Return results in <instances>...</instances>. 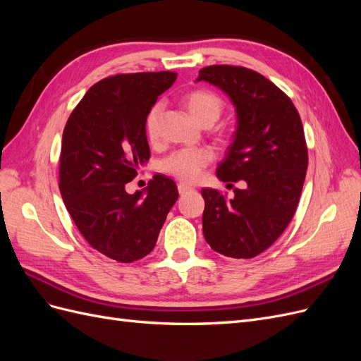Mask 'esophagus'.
Here are the masks:
<instances>
[{
  "label": "esophagus",
  "instance_id": "34e87169",
  "mask_svg": "<svg viewBox=\"0 0 361 361\" xmlns=\"http://www.w3.org/2000/svg\"><path fill=\"white\" fill-rule=\"evenodd\" d=\"M178 191H179V194H185V192H188V191H192V188L188 187V185H185V183H179L178 185Z\"/></svg>",
  "mask_w": 361,
  "mask_h": 361
}]
</instances>
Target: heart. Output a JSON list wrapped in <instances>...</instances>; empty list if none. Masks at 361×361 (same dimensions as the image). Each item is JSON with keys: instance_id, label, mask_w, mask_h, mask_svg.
Returning a JSON list of instances; mask_svg holds the SVG:
<instances>
[{"instance_id": "b5f03b06", "label": "heart", "mask_w": 361, "mask_h": 361, "mask_svg": "<svg viewBox=\"0 0 361 361\" xmlns=\"http://www.w3.org/2000/svg\"><path fill=\"white\" fill-rule=\"evenodd\" d=\"M183 104L191 116L204 126H211L223 113V101L220 96L206 89H194L183 96ZM161 105L154 104L146 114L145 129L149 140H155L158 134V118ZM214 159V154L207 147L180 149L161 161V170L169 176L182 182H195Z\"/></svg>"}]
</instances>
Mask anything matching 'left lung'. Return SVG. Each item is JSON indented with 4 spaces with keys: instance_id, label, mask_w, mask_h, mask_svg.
Masks as SVG:
<instances>
[{
    "instance_id": "8db88e82",
    "label": "left lung",
    "mask_w": 361,
    "mask_h": 361,
    "mask_svg": "<svg viewBox=\"0 0 361 361\" xmlns=\"http://www.w3.org/2000/svg\"><path fill=\"white\" fill-rule=\"evenodd\" d=\"M199 81L220 87L236 106L238 128L216 176L235 195L203 188V235L216 253L251 259L274 244L297 211L307 171V145L290 97L264 75L214 64Z\"/></svg>"
}]
</instances>
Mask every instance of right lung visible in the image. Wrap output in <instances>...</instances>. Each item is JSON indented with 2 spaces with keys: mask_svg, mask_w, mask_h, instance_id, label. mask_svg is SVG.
Wrapping results in <instances>:
<instances>
[{
  "mask_svg": "<svg viewBox=\"0 0 361 361\" xmlns=\"http://www.w3.org/2000/svg\"><path fill=\"white\" fill-rule=\"evenodd\" d=\"M176 72L108 76L90 87L63 130L59 188L87 243L104 256L130 264L154 250L176 203L178 187L155 174L143 192L125 185L150 158L145 118L176 81Z\"/></svg>",
  "mask_w": 361,
  "mask_h": 361,
  "instance_id": "add662e5",
  "label": "right lung"
}]
</instances>
